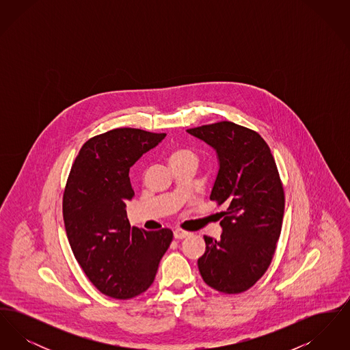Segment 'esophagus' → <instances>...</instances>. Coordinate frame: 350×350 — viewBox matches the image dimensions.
I'll use <instances>...</instances> for the list:
<instances>
[{
    "label": "esophagus",
    "instance_id": "34e87169",
    "mask_svg": "<svg viewBox=\"0 0 350 350\" xmlns=\"http://www.w3.org/2000/svg\"><path fill=\"white\" fill-rule=\"evenodd\" d=\"M190 232H187V231H183L181 228H177L176 231H174V237L176 239H185L186 236H189Z\"/></svg>",
    "mask_w": 350,
    "mask_h": 350
}]
</instances>
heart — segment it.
<instances>
[{
  "instance_id": "obj_1",
  "label": "heart",
  "mask_w": 350,
  "mask_h": 350,
  "mask_svg": "<svg viewBox=\"0 0 350 350\" xmlns=\"http://www.w3.org/2000/svg\"><path fill=\"white\" fill-rule=\"evenodd\" d=\"M185 160H197L196 152L187 147H176L169 152V164L180 163Z\"/></svg>"
}]
</instances>
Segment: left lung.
I'll list each match as a JSON object with an SVG mask.
<instances>
[{
    "instance_id": "1",
    "label": "left lung",
    "mask_w": 350,
    "mask_h": 350,
    "mask_svg": "<svg viewBox=\"0 0 350 350\" xmlns=\"http://www.w3.org/2000/svg\"><path fill=\"white\" fill-rule=\"evenodd\" d=\"M187 133L217 150L220 167L210 200L226 207L220 240L204 236L200 275L219 293H244L270 267L282 230L284 191L275 160L260 133L233 122Z\"/></svg>"
}]
</instances>
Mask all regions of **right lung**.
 Masks as SVG:
<instances>
[{"label":"right lung","instance_id":"1","mask_svg":"<svg viewBox=\"0 0 350 350\" xmlns=\"http://www.w3.org/2000/svg\"><path fill=\"white\" fill-rule=\"evenodd\" d=\"M167 133L114 129L90 137L72 164L63 194L68 241L83 273L102 294L131 299L148 290L173 232L130 226L135 196L130 167Z\"/></svg>","mask_w":350,"mask_h":350}]
</instances>
